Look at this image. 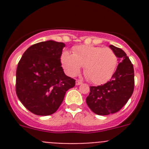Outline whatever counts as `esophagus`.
Listing matches in <instances>:
<instances>
[{
	"instance_id": "34e87169",
	"label": "esophagus",
	"mask_w": 149,
	"mask_h": 149,
	"mask_svg": "<svg viewBox=\"0 0 149 149\" xmlns=\"http://www.w3.org/2000/svg\"><path fill=\"white\" fill-rule=\"evenodd\" d=\"M83 84L82 81H79V80H77V81H76V85H77V86H78V85H81V84Z\"/></svg>"
}]
</instances>
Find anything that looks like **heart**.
<instances>
[{
  "label": "heart",
  "instance_id": "heart-1",
  "mask_svg": "<svg viewBox=\"0 0 149 149\" xmlns=\"http://www.w3.org/2000/svg\"><path fill=\"white\" fill-rule=\"evenodd\" d=\"M61 63L68 75L74 76L84 65V74L95 84L108 81L116 71L117 57L113 50L98 46L78 45L73 54L64 51Z\"/></svg>",
  "mask_w": 149,
  "mask_h": 149
}]
</instances>
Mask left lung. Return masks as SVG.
Instances as JSON below:
<instances>
[{"label":"left lung","instance_id":"1","mask_svg":"<svg viewBox=\"0 0 149 149\" xmlns=\"http://www.w3.org/2000/svg\"><path fill=\"white\" fill-rule=\"evenodd\" d=\"M120 63L111 80L104 85L90 86L86 104L97 115L115 113L126 104L134 88V71L133 64L125 52L110 45Z\"/></svg>","mask_w":149,"mask_h":149}]
</instances>
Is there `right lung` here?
Returning <instances> with one entry per match:
<instances>
[{"label":"right lung","instance_id":"1","mask_svg":"<svg viewBox=\"0 0 149 149\" xmlns=\"http://www.w3.org/2000/svg\"><path fill=\"white\" fill-rule=\"evenodd\" d=\"M65 45L54 40L36 43L22 55L16 71V94L31 113L49 116L58 110L75 81L65 75L60 63Z\"/></svg>","mask_w":149,"mask_h":149}]
</instances>
